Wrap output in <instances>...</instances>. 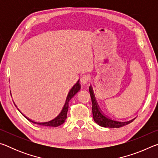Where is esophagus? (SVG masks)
Returning <instances> with one entry per match:
<instances>
[{
  "label": "esophagus",
  "mask_w": 158,
  "mask_h": 158,
  "mask_svg": "<svg viewBox=\"0 0 158 158\" xmlns=\"http://www.w3.org/2000/svg\"><path fill=\"white\" fill-rule=\"evenodd\" d=\"M90 80V76L87 75V74H85V75H83L81 79H80V81H81L82 84H86V83L89 82Z\"/></svg>",
  "instance_id": "34e87169"
}]
</instances>
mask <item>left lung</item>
Wrapping results in <instances>:
<instances>
[{"instance_id": "1", "label": "left lung", "mask_w": 158, "mask_h": 158, "mask_svg": "<svg viewBox=\"0 0 158 158\" xmlns=\"http://www.w3.org/2000/svg\"><path fill=\"white\" fill-rule=\"evenodd\" d=\"M89 92L90 94V98H91L92 101V111H93V119L96 123L98 124L100 126L104 127H121L123 126H125L127 124H130V123L133 121V120H131L130 121H118L116 120L111 119L110 118L106 116L105 114L102 113V111H101L100 108L99 107L98 105L97 101L95 98L94 93L92 87H89Z\"/></svg>"}]
</instances>
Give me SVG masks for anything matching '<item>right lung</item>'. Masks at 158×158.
<instances>
[{"instance_id":"right-lung-1","label":"right lung","mask_w":158,"mask_h":158,"mask_svg":"<svg viewBox=\"0 0 158 158\" xmlns=\"http://www.w3.org/2000/svg\"><path fill=\"white\" fill-rule=\"evenodd\" d=\"M81 89V85L79 84V80L76 83V84H74V86L72 88V89L69 90V92L68 93V95L67 96L66 98V101L65 105H64L63 108L61 111L60 113L57 117H56L54 119L52 120V121H48V122H42V123H40V122H35L34 121H32L31 119L28 118V117H26L24 116L22 113L23 116H25L26 119H28L29 121H31L33 123L35 124H37V125H43V126H49V127H58L59 125H62L67 118V113H68V107H69V102L71 100L72 98L74 97V95L76 94V93L79 91V90Z\"/></svg>"}]
</instances>
